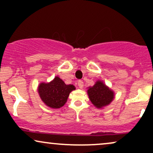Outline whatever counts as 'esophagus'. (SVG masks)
<instances>
[{"instance_id":"obj_1","label":"esophagus","mask_w":153,"mask_h":153,"mask_svg":"<svg viewBox=\"0 0 153 153\" xmlns=\"http://www.w3.org/2000/svg\"><path fill=\"white\" fill-rule=\"evenodd\" d=\"M78 85L80 88H82V87H83V82H82V80H78Z\"/></svg>"}]
</instances>
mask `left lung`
Instances as JSON below:
<instances>
[{"mask_svg":"<svg viewBox=\"0 0 153 153\" xmlns=\"http://www.w3.org/2000/svg\"><path fill=\"white\" fill-rule=\"evenodd\" d=\"M89 99L97 108L107 106L113 101L114 92L101 81H97L93 87L88 90Z\"/></svg>","mask_w":153,"mask_h":153,"instance_id":"1","label":"left lung"}]
</instances>
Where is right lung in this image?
<instances>
[{
	"instance_id": "right-lung-1",
	"label": "right lung",
	"mask_w": 153,
	"mask_h": 153,
	"mask_svg": "<svg viewBox=\"0 0 153 153\" xmlns=\"http://www.w3.org/2000/svg\"><path fill=\"white\" fill-rule=\"evenodd\" d=\"M75 89L73 85H66L59 77H55L49 83L40 84L38 92L47 106L52 108H59L64 106L70 93Z\"/></svg>"
}]
</instances>
